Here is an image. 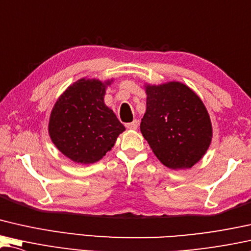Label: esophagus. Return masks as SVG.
<instances>
[{"instance_id":"esophagus-1","label":"esophagus","mask_w":251,"mask_h":251,"mask_svg":"<svg viewBox=\"0 0 251 251\" xmlns=\"http://www.w3.org/2000/svg\"><path fill=\"white\" fill-rule=\"evenodd\" d=\"M126 126L130 130H136L138 128V121H137V120H134V121H132V122L126 123Z\"/></svg>"}]
</instances>
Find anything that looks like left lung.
Instances as JSON below:
<instances>
[{
  "instance_id": "1",
  "label": "left lung",
  "mask_w": 251,
  "mask_h": 251,
  "mask_svg": "<svg viewBox=\"0 0 251 251\" xmlns=\"http://www.w3.org/2000/svg\"><path fill=\"white\" fill-rule=\"evenodd\" d=\"M147 108L140 131L159 161L170 169H189L205 154L212 125L205 105L186 85L147 86Z\"/></svg>"
}]
</instances>
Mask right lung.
<instances>
[{
    "label": "right lung",
    "instance_id": "add662e5",
    "mask_svg": "<svg viewBox=\"0 0 251 251\" xmlns=\"http://www.w3.org/2000/svg\"><path fill=\"white\" fill-rule=\"evenodd\" d=\"M105 85L81 79L54 105L49 132L61 152L80 164L95 163L114 146L125 126L104 104Z\"/></svg>",
    "mask_w": 251,
    "mask_h": 251
}]
</instances>
